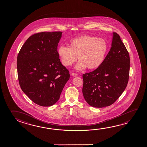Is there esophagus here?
<instances>
[{
    "label": "esophagus",
    "mask_w": 147,
    "mask_h": 147,
    "mask_svg": "<svg viewBox=\"0 0 147 147\" xmlns=\"http://www.w3.org/2000/svg\"><path fill=\"white\" fill-rule=\"evenodd\" d=\"M72 75L73 76H74V77H76V76H78V75L77 74H76V73H72Z\"/></svg>",
    "instance_id": "1"
}]
</instances>
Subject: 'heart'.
<instances>
[{"label":"heart","mask_w":147,"mask_h":147,"mask_svg":"<svg viewBox=\"0 0 147 147\" xmlns=\"http://www.w3.org/2000/svg\"><path fill=\"white\" fill-rule=\"evenodd\" d=\"M108 50L107 41L95 36L84 35L72 39L69 47L61 46L58 51V55L63 65H72L77 59L75 69L95 70L104 63Z\"/></svg>","instance_id":"heart-1"}]
</instances>
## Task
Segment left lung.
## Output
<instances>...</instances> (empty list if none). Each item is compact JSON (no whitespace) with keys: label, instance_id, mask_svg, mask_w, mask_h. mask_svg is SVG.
Segmentation results:
<instances>
[{"label":"left lung","instance_id":"1","mask_svg":"<svg viewBox=\"0 0 147 147\" xmlns=\"http://www.w3.org/2000/svg\"><path fill=\"white\" fill-rule=\"evenodd\" d=\"M130 60L125 46L116 33H113L110 50L104 63L91 72L82 75V93L85 100L95 108L113 104L127 86Z\"/></svg>","mask_w":147,"mask_h":147}]
</instances>
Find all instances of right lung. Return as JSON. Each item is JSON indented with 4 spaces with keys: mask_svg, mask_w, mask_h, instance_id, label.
<instances>
[{
    "mask_svg": "<svg viewBox=\"0 0 147 147\" xmlns=\"http://www.w3.org/2000/svg\"><path fill=\"white\" fill-rule=\"evenodd\" d=\"M61 32H43L30 36L18 54L20 86L34 103L43 107L58 101L69 71L60 62L57 46Z\"/></svg>",
    "mask_w": 147,
    "mask_h": 147,
    "instance_id": "add662e5",
    "label": "right lung"
}]
</instances>
